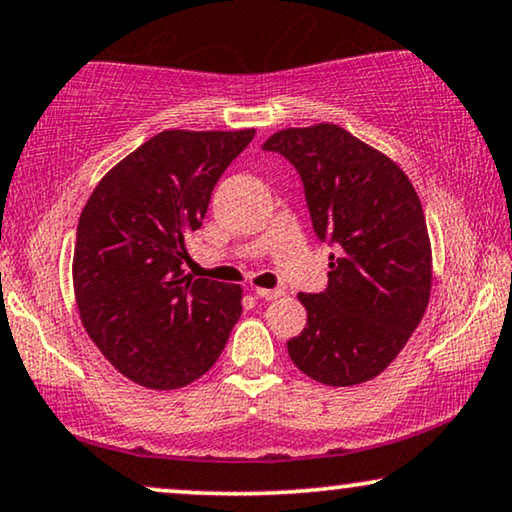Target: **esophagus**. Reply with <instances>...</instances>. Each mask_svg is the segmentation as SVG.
<instances>
[{"mask_svg": "<svg viewBox=\"0 0 512 512\" xmlns=\"http://www.w3.org/2000/svg\"><path fill=\"white\" fill-rule=\"evenodd\" d=\"M254 294L258 296V298H263V301H275V298H280L284 291L282 289H254Z\"/></svg>", "mask_w": 512, "mask_h": 512, "instance_id": "34e87169", "label": "esophagus"}]
</instances>
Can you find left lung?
I'll use <instances>...</instances> for the list:
<instances>
[{
    "label": "left lung",
    "mask_w": 512,
    "mask_h": 512,
    "mask_svg": "<svg viewBox=\"0 0 512 512\" xmlns=\"http://www.w3.org/2000/svg\"><path fill=\"white\" fill-rule=\"evenodd\" d=\"M294 164L329 284L308 310L291 362L324 386H357L400 355L428 308L433 256L421 199L393 159L336 124L284 129L263 143Z\"/></svg>",
    "instance_id": "1"
}]
</instances>
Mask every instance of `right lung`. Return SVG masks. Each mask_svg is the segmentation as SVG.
I'll return each instance as SVG.
<instances>
[{
  "label": "right lung",
  "mask_w": 512,
  "mask_h": 512,
  "mask_svg": "<svg viewBox=\"0 0 512 512\" xmlns=\"http://www.w3.org/2000/svg\"><path fill=\"white\" fill-rule=\"evenodd\" d=\"M254 129L162 131L101 178L77 225L72 284L86 334L119 374L174 390L214 367L242 315L237 284L185 272L190 232Z\"/></svg>",
  "instance_id": "obj_1"
}]
</instances>
